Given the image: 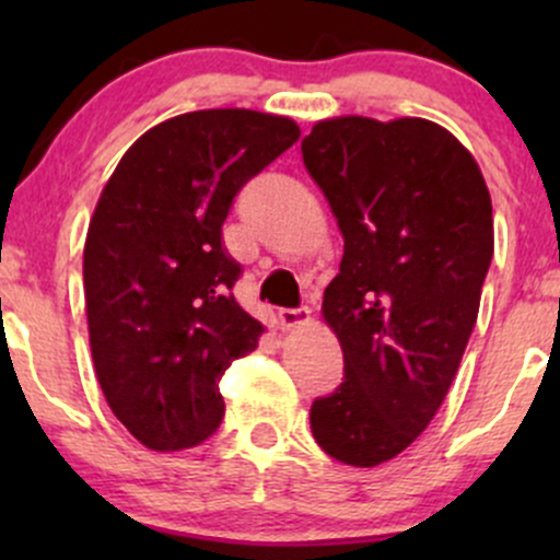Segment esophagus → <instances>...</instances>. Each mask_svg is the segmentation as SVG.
<instances>
[{
    "mask_svg": "<svg viewBox=\"0 0 560 560\" xmlns=\"http://www.w3.org/2000/svg\"><path fill=\"white\" fill-rule=\"evenodd\" d=\"M279 320L284 329H292V326H302L311 320V307L300 305V307H281L279 311Z\"/></svg>",
    "mask_w": 560,
    "mask_h": 560,
    "instance_id": "esophagus-1",
    "label": "esophagus"
}]
</instances>
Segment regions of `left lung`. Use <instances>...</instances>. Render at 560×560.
I'll list each match as a JSON object with an SVG mask.
<instances>
[{"label": "left lung", "mask_w": 560, "mask_h": 560, "mask_svg": "<svg viewBox=\"0 0 560 560\" xmlns=\"http://www.w3.org/2000/svg\"><path fill=\"white\" fill-rule=\"evenodd\" d=\"M302 160L345 236L324 318L345 378L311 408L313 436L347 466L400 455L445 400L490 271L492 202L477 160L423 118L320 120Z\"/></svg>", "instance_id": "1"}]
</instances>
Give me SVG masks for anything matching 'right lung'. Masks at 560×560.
<instances>
[{
  "label": "right lung",
  "instance_id": "1",
  "mask_svg": "<svg viewBox=\"0 0 560 560\" xmlns=\"http://www.w3.org/2000/svg\"><path fill=\"white\" fill-rule=\"evenodd\" d=\"M298 139L281 115H176L133 141L102 189L83 247L89 342L107 405L150 450L195 447L221 427L218 382L262 334L231 292L242 266L223 221Z\"/></svg>",
  "mask_w": 560,
  "mask_h": 560
}]
</instances>
